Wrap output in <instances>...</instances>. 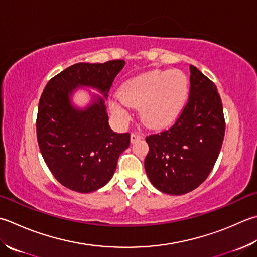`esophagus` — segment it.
<instances>
[{
  "instance_id": "34e87169",
  "label": "esophagus",
  "mask_w": 257,
  "mask_h": 257,
  "mask_svg": "<svg viewBox=\"0 0 257 257\" xmlns=\"http://www.w3.org/2000/svg\"><path fill=\"white\" fill-rule=\"evenodd\" d=\"M143 138V136L138 134V133H133L132 136H130V142H132V144L138 142V140H140Z\"/></svg>"
}]
</instances>
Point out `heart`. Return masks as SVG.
<instances>
[{"mask_svg":"<svg viewBox=\"0 0 257 257\" xmlns=\"http://www.w3.org/2000/svg\"><path fill=\"white\" fill-rule=\"evenodd\" d=\"M189 94L187 75L177 69L153 70L128 80L111 100L115 115L125 118L130 107H139V117L152 128L175 121Z\"/></svg>","mask_w":257,"mask_h":257,"instance_id":"heart-1","label":"heart"}]
</instances>
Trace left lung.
<instances>
[{"label":"left lung","mask_w":257,"mask_h":257,"mask_svg":"<svg viewBox=\"0 0 257 257\" xmlns=\"http://www.w3.org/2000/svg\"><path fill=\"white\" fill-rule=\"evenodd\" d=\"M225 119L214 82L190 65L187 104L167 130L146 137L145 169L156 188L183 195L197 188L212 172L222 148Z\"/></svg>","instance_id":"1"}]
</instances>
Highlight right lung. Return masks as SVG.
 I'll list each match as a JSON object with an SVG mask.
<instances>
[{
  "label": "right lung",
  "instance_id": "right-lung-1",
  "mask_svg": "<svg viewBox=\"0 0 257 257\" xmlns=\"http://www.w3.org/2000/svg\"><path fill=\"white\" fill-rule=\"evenodd\" d=\"M124 63L111 60L73 64L50 80L40 98V152L54 178L73 192L91 193L111 179L120 154L129 147L130 134L112 132L103 98L93 95L91 104L78 109L70 97L75 89L89 87L107 99Z\"/></svg>",
  "mask_w": 257,
  "mask_h": 257
}]
</instances>
